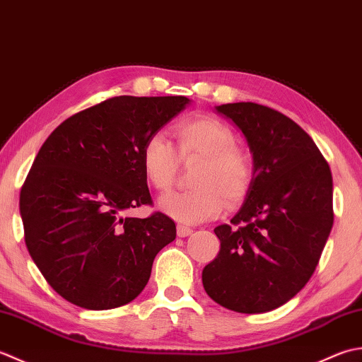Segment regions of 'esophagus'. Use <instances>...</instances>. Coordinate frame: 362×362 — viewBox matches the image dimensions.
Listing matches in <instances>:
<instances>
[{
	"mask_svg": "<svg viewBox=\"0 0 362 362\" xmlns=\"http://www.w3.org/2000/svg\"><path fill=\"white\" fill-rule=\"evenodd\" d=\"M178 235L180 238H187V235H190L192 233H194V230H192V228H189V226H184V225H178Z\"/></svg>",
	"mask_w": 362,
	"mask_h": 362,
	"instance_id": "1",
	"label": "esophagus"
}]
</instances>
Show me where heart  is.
Masks as SVG:
<instances>
[{
	"label": "heart",
	"instance_id": "heart-1",
	"mask_svg": "<svg viewBox=\"0 0 362 362\" xmlns=\"http://www.w3.org/2000/svg\"><path fill=\"white\" fill-rule=\"evenodd\" d=\"M176 150L164 132H154L142 146V170L146 181L159 192L173 187L180 160H198L192 178L195 189L162 197L159 208L180 223L197 225L216 218L225 198L238 203L253 182V162L235 146L234 131L214 117H197L173 128Z\"/></svg>",
	"mask_w": 362,
	"mask_h": 362
}]
</instances>
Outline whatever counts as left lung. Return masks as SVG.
Masks as SVG:
<instances>
[{"mask_svg": "<svg viewBox=\"0 0 362 362\" xmlns=\"http://www.w3.org/2000/svg\"><path fill=\"white\" fill-rule=\"evenodd\" d=\"M245 136L253 182L245 203L214 233L206 293L243 314L287 303L313 276L333 228V176L314 140L289 117L256 103L217 106Z\"/></svg>", "mask_w": 362, "mask_h": 362, "instance_id": "8db88e82", "label": "left lung"}]
</instances>
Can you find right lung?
I'll return each mask as SVG.
<instances>
[{
  "label": "right lung",
  "mask_w": 362,
  "mask_h": 362,
  "mask_svg": "<svg viewBox=\"0 0 362 362\" xmlns=\"http://www.w3.org/2000/svg\"><path fill=\"white\" fill-rule=\"evenodd\" d=\"M186 97H114L51 132L20 192L25 242L48 284L70 303L103 311L144 291L156 255L176 238L153 204L142 170L146 139L186 107Z\"/></svg>",
  "instance_id": "add662e5"
}]
</instances>
